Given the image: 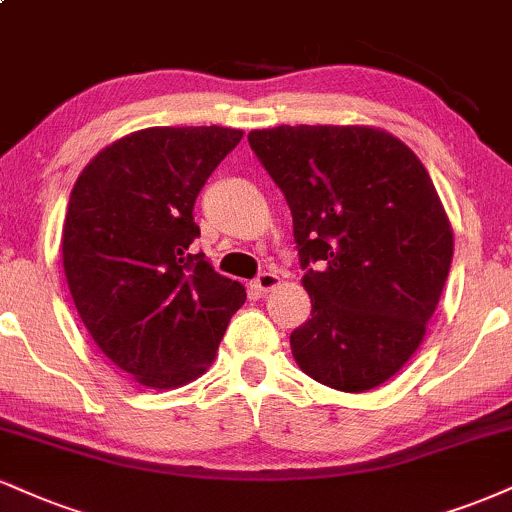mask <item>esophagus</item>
<instances>
[{"instance_id": "34e87169", "label": "esophagus", "mask_w": 512, "mask_h": 512, "mask_svg": "<svg viewBox=\"0 0 512 512\" xmlns=\"http://www.w3.org/2000/svg\"><path fill=\"white\" fill-rule=\"evenodd\" d=\"M281 283V276H276V274H272V272H267V274H260L255 279V283H252V286H255V291L257 293H269V291H274L276 286H279Z\"/></svg>"}]
</instances>
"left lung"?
Here are the masks:
<instances>
[{"label": "left lung", "mask_w": 512, "mask_h": 512, "mask_svg": "<svg viewBox=\"0 0 512 512\" xmlns=\"http://www.w3.org/2000/svg\"><path fill=\"white\" fill-rule=\"evenodd\" d=\"M250 147L286 195L312 317L291 334L307 377L362 393L389 381L427 334L453 260L432 178L384 128L276 126Z\"/></svg>", "instance_id": "8db88e82"}]
</instances>
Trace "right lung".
Returning a JSON list of instances; mask_svg holds the SVG:
<instances>
[{"label":"right lung","instance_id":"add662e5","mask_svg":"<svg viewBox=\"0 0 512 512\" xmlns=\"http://www.w3.org/2000/svg\"><path fill=\"white\" fill-rule=\"evenodd\" d=\"M243 131L152 126L114 140L71 190L61 233L69 291L116 367L169 391L207 372L243 283L193 255L195 197Z\"/></svg>","mask_w":512,"mask_h":512}]
</instances>
